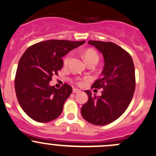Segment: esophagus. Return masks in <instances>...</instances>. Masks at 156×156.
I'll return each mask as SVG.
<instances>
[{
  "label": "esophagus",
  "instance_id": "obj_1",
  "mask_svg": "<svg viewBox=\"0 0 156 156\" xmlns=\"http://www.w3.org/2000/svg\"><path fill=\"white\" fill-rule=\"evenodd\" d=\"M73 93H79V92H81V90H78V89H73Z\"/></svg>",
  "mask_w": 156,
  "mask_h": 156
}]
</instances>
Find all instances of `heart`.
<instances>
[{
	"label": "heart",
	"mask_w": 156,
	"mask_h": 156,
	"mask_svg": "<svg viewBox=\"0 0 156 156\" xmlns=\"http://www.w3.org/2000/svg\"><path fill=\"white\" fill-rule=\"evenodd\" d=\"M71 53L68 54L65 57L64 60V64H69L70 59H71ZM83 58H84L85 61L86 62H89L90 61H93V60H95V61H98V55L97 52H95L94 50H92V49H88L83 54ZM78 85H82L83 84V81H78Z\"/></svg>",
	"instance_id": "heart-1"
}]
</instances>
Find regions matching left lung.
<instances>
[{"instance_id": "left-lung-1", "label": "left lung", "mask_w": 156, "mask_h": 156, "mask_svg": "<svg viewBox=\"0 0 156 156\" xmlns=\"http://www.w3.org/2000/svg\"><path fill=\"white\" fill-rule=\"evenodd\" d=\"M88 44L103 55L101 76L91 87L103 90L99 97L85 90L89 98L82 106L81 115L90 124L107 125L119 119L130 104L136 89L134 64L130 55L114 43L89 41Z\"/></svg>"}]
</instances>
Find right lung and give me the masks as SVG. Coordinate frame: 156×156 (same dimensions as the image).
Segmentation results:
<instances>
[{"mask_svg": "<svg viewBox=\"0 0 156 156\" xmlns=\"http://www.w3.org/2000/svg\"><path fill=\"white\" fill-rule=\"evenodd\" d=\"M84 42L45 41L32 45L21 56L15 78V92L21 108L34 121L49 122L61 114L73 89L66 83L56 89L49 81L62 68V57Z\"/></svg>", "mask_w": 156, "mask_h": 156, "instance_id": "obj_1", "label": "right lung"}]
</instances>
